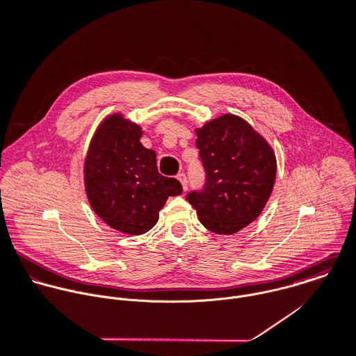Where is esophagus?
I'll use <instances>...</instances> for the list:
<instances>
[{
  "instance_id": "1",
  "label": "esophagus",
  "mask_w": 356,
  "mask_h": 356,
  "mask_svg": "<svg viewBox=\"0 0 356 356\" xmlns=\"http://www.w3.org/2000/svg\"><path fill=\"white\" fill-rule=\"evenodd\" d=\"M177 180L180 181L183 190H187V176L184 173H180V175H177Z\"/></svg>"
}]
</instances>
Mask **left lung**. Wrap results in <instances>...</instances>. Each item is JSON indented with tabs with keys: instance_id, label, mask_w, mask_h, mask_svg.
Listing matches in <instances>:
<instances>
[{
	"instance_id": "obj_1",
	"label": "left lung",
	"mask_w": 356,
	"mask_h": 356,
	"mask_svg": "<svg viewBox=\"0 0 356 356\" xmlns=\"http://www.w3.org/2000/svg\"><path fill=\"white\" fill-rule=\"evenodd\" d=\"M205 184L186 200L209 232L234 234L265 208L276 179V156L266 140L236 115L195 130Z\"/></svg>"
}]
</instances>
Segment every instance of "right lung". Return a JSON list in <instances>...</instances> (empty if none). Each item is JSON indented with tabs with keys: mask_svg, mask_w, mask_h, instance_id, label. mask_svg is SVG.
I'll return each instance as SVG.
<instances>
[{
	"mask_svg": "<svg viewBox=\"0 0 356 356\" xmlns=\"http://www.w3.org/2000/svg\"><path fill=\"white\" fill-rule=\"evenodd\" d=\"M141 127L122 115L97 129L84 161V184L94 212L112 229L138 236L151 230L169 197L180 195L179 180L158 172L155 151L140 143Z\"/></svg>",
	"mask_w": 356,
	"mask_h": 356,
	"instance_id": "add662e5",
	"label": "right lung"
}]
</instances>
